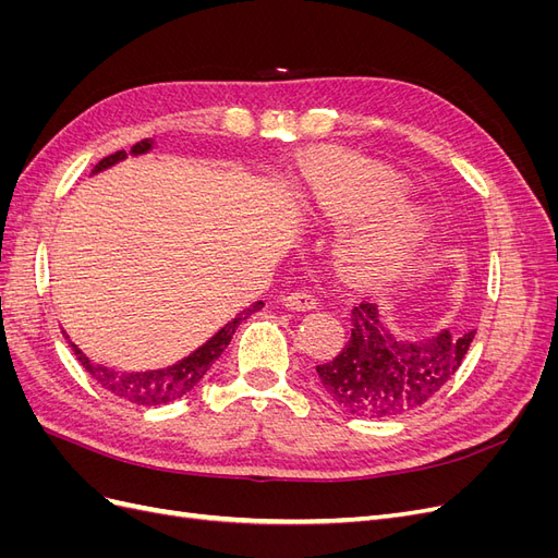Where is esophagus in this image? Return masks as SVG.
<instances>
[{"mask_svg": "<svg viewBox=\"0 0 558 558\" xmlns=\"http://www.w3.org/2000/svg\"><path fill=\"white\" fill-rule=\"evenodd\" d=\"M281 305L286 307V310H291V312H312V310H316V298L314 295H310V293H305V291H298V293H289L286 295L283 300H281Z\"/></svg>", "mask_w": 558, "mask_h": 558, "instance_id": "34e87169", "label": "esophagus"}]
</instances>
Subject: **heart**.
I'll return each mask as SVG.
<instances>
[{
	"mask_svg": "<svg viewBox=\"0 0 558 558\" xmlns=\"http://www.w3.org/2000/svg\"><path fill=\"white\" fill-rule=\"evenodd\" d=\"M404 189L408 183L396 172L361 160H328L312 177L314 207L330 221L375 211L400 197ZM426 228L428 211L414 202L379 209L337 238L335 263L351 279L388 277L412 256Z\"/></svg>",
	"mask_w": 558,
	"mask_h": 558,
	"instance_id": "obj_1",
	"label": "heart"
}]
</instances>
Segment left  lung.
Masks as SVG:
<instances>
[{
  "label": "left lung",
  "instance_id": "1",
  "mask_svg": "<svg viewBox=\"0 0 558 558\" xmlns=\"http://www.w3.org/2000/svg\"><path fill=\"white\" fill-rule=\"evenodd\" d=\"M475 330H440L400 340L375 302L351 312V337L330 363L316 365L326 393L353 416L391 418L428 402L456 375Z\"/></svg>",
  "mask_w": 558,
  "mask_h": 558
}]
</instances>
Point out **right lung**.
I'll return each instance as SVG.
<instances>
[{"label": "right lung", "mask_w": 558, "mask_h": 558, "mask_svg": "<svg viewBox=\"0 0 558 558\" xmlns=\"http://www.w3.org/2000/svg\"><path fill=\"white\" fill-rule=\"evenodd\" d=\"M150 148H154V140L137 142L130 148V154H125V150H116L113 156H107L105 160H99L95 165L93 174L109 170V167L123 162L128 156H144ZM263 305H265L263 300L253 302L251 307L242 310L232 320H228L221 330L211 335L205 344L197 347L193 353H189V356H183L181 361L167 365V367H158V369H132V373H125V369H116V367H109L102 363H93L74 342H70V347L74 351V356L78 359V363L86 367V373L99 386L107 388L109 393L123 398L128 402L142 404V408H156V404L174 402L189 391H193V388L199 384V379L207 375V369L214 365V361L228 349L232 335H234V330H238L242 320L248 318L253 312L263 310ZM64 337L70 340V335L66 332H64Z\"/></svg>", "instance_id": "add662e5"}]
</instances>
